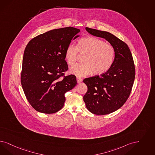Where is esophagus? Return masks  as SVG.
<instances>
[{"instance_id": "esophagus-1", "label": "esophagus", "mask_w": 155, "mask_h": 155, "mask_svg": "<svg viewBox=\"0 0 155 155\" xmlns=\"http://www.w3.org/2000/svg\"><path fill=\"white\" fill-rule=\"evenodd\" d=\"M77 82L79 84V83H80L82 81V79H81L80 78H77Z\"/></svg>"}]
</instances>
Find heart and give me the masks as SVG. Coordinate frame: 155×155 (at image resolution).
Instances as JSON below:
<instances>
[{
    "label": "heart",
    "instance_id": "1",
    "mask_svg": "<svg viewBox=\"0 0 155 155\" xmlns=\"http://www.w3.org/2000/svg\"><path fill=\"white\" fill-rule=\"evenodd\" d=\"M85 54L84 63L74 64L70 68L69 72L78 77L93 74H105L112 68L116 58V50L112 45L94 37L80 39L77 46L70 44L66 48L64 58L71 66L76 62L78 54Z\"/></svg>",
    "mask_w": 155,
    "mask_h": 155
}]
</instances>
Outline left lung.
<instances>
[{
  "instance_id": "8db88e82",
  "label": "left lung",
  "mask_w": 155,
  "mask_h": 155,
  "mask_svg": "<svg viewBox=\"0 0 155 155\" xmlns=\"http://www.w3.org/2000/svg\"><path fill=\"white\" fill-rule=\"evenodd\" d=\"M94 36L105 39L115 48L116 58L107 73L85 78L87 91L83 97L87 109L97 115L113 112L123 106L129 96L135 78V67L128 45L107 31L86 27Z\"/></svg>"
}]
</instances>
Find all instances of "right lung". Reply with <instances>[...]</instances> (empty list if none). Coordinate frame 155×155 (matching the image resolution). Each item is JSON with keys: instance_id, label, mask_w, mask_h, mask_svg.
<instances>
[{"instance_id": "obj_1", "label": "right lung", "mask_w": 155, "mask_h": 155, "mask_svg": "<svg viewBox=\"0 0 155 155\" xmlns=\"http://www.w3.org/2000/svg\"><path fill=\"white\" fill-rule=\"evenodd\" d=\"M80 31L73 27L54 29L28 43L23 58L21 84L28 101L38 112H57L64 107V94L77 85L74 75H64L68 70L64 55Z\"/></svg>"}]
</instances>
